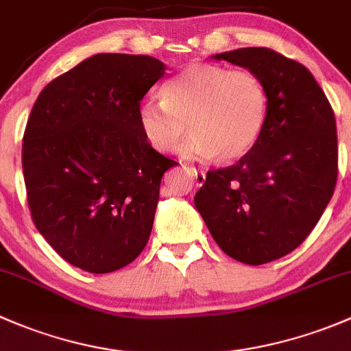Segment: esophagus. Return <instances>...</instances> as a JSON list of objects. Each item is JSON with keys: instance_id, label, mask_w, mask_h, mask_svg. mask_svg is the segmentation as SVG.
Instances as JSON below:
<instances>
[{"instance_id": "esophagus-1", "label": "esophagus", "mask_w": 351, "mask_h": 351, "mask_svg": "<svg viewBox=\"0 0 351 351\" xmlns=\"http://www.w3.org/2000/svg\"><path fill=\"white\" fill-rule=\"evenodd\" d=\"M193 172H194V179H196V182L199 184H204V180H206V172L204 171H201V169H194L193 167Z\"/></svg>"}]
</instances>
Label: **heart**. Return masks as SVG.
Listing matches in <instances>:
<instances>
[{"instance_id": "heart-1", "label": "heart", "mask_w": 351, "mask_h": 351, "mask_svg": "<svg viewBox=\"0 0 351 351\" xmlns=\"http://www.w3.org/2000/svg\"><path fill=\"white\" fill-rule=\"evenodd\" d=\"M269 96L250 69L191 64L160 89V99L138 108V126L152 149L176 154L186 135L187 157L233 162L258 142L267 123Z\"/></svg>"}]
</instances>
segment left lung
Returning <instances> with one entry per match:
<instances>
[{"instance_id": "1", "label": "left lung", "mask_w": 351, "mask_h": 351, "mask_svg": "<svg viewBox=\"0 0 351 351\" xmlns=\"http://www.w3.org/2000/svg\"><path fill=\"white\" fill-rule=\"evenodd\" d=\"M215 59L258 74L269 113L254 149L230 167L209 171L194 204L226 255L262 265L295 250L333 196L337 121L313 74L282 53L248 47Z\"/></svg>"}]
</instances>
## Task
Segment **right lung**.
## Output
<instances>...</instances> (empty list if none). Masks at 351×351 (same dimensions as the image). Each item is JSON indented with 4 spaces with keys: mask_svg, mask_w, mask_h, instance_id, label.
Listing matches in <instances>:
<instances>
[{
    "mask_svg": "<svg viewBox=\"0 0 351 351\" xmlns=\"http://www.w3.org/2000/svg\"><path fill=\"white\" fill-rule=\"evenodd\" d=\"M165 66L150 56L97 53L43 88L23 133L32 219L74 267L108 274L149 241L160 180L176 160L138 126L143 96Z\"/></svg>",
    "mask_w": 351,
    "mask_h": 351,
    "instance_id": "1",
    "label": "right lung"
}]
</instances>
